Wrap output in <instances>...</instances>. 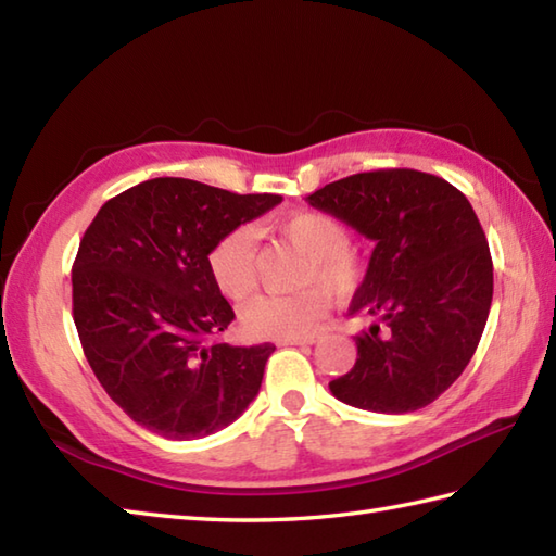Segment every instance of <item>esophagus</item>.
Returning a JSON list of instances; mask_svg holds the SVG:
<instances>
[{
  "mask_svg": "<svg viewBox=\"0 0 556 556\" xmlns=\"http://www.w3.org/2000/svg\"><path fill=\"white\" fill-rule=\"evenodd\" d=\"M315 337H291V340H279V346H301V344H315Z\"/></svg>",
  "mask_w": 556,
  "mask_h": 556,
  "instance_id": "obj_1",
  "label": "esophagus"
}]
</instances>
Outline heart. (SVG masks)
<instances>
[{"label": "heart", "mask_w": 556, "mask_h": 556, "mask_svg": "<svg viewBox=\"0 0 556 556\" xmlns=\"http://www.w3.org/2000/svg\"><path fill=\"white\" fill-rule=\"evenodd\" d=\"M279 233L303 255L299 285L287 296H255L241 308L245 334L255 340H291L308 334L328 311V293L350 296L362 285V260L350 245V231L328 214L303 212L279 224ZM210 271L226 299L243 301L255 289V238L250 228H233L210 253ZM313 280L324 285L313 286Z\"/></svg>", "instance_id": "heart-1"}]
</instances>
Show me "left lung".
<instances>
[{
    "label": "left lung",
    "mask_w": 556,
    "mask_h": 556,
    "mask_svg": "<svg viewBox=\"0 0 556 556\" xmlns=\"http://www.w3.org/2000/svg\"><path fill=\"white\" fill-rule=\"evenodd\" d=\"M306 202L374 241L350 306L374 323L356 334L352 371L330 380L332 395L386 415L427 407L470 364L492 308V255L472 204L412 168L356 173Z\"/></svg>",
    "instance_id": "1"
}]
</instances>
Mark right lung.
I'll use <instances>...</instances> for the list:
<instances>
[{
    "mask_svg": "<svg viewBox=\"0 0 556 556\" xmlns=\"http://www.w3.org/2000/svg\"><path fill=\"white\" fill-rule=\"evenodd\" d=\"M279 202L154 178L108 200L86 228L72 267L74 325L105 393L141 427L202 439L255 400L275 346L210 342L236 318L210 253Z\"/></svg>",
    "mask_w": 556,
    "mask_h": 556,
    "instance_id": "add662e5",
    "label": "right lung"
}]
</instances>
